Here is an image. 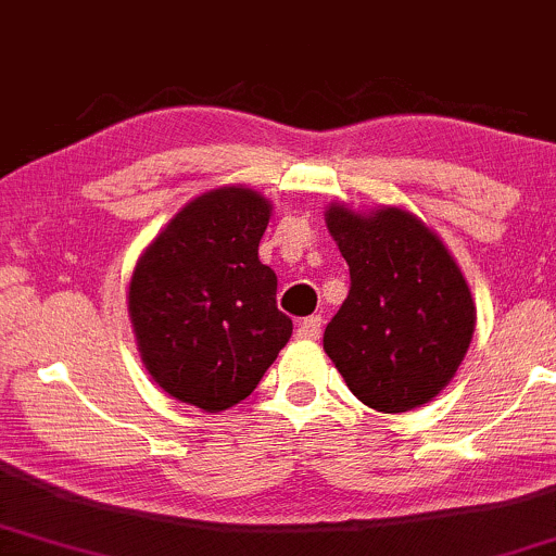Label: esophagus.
Masks as SVG:
<instances>
[{
    "instance_id": "34e87169",
    "label": "esophagus",
    "mask_w": 556,
    "mask_h": 556,
    "mask_svg": "<svg viewBox=\"0 0 556 556\" xmlns=\"http://www.w3.org/2000/svg\"><path fill=\"white\" fill-rule=\"evenodd\" d=\"M320 329H324V318L320 316H307L298 324V337L300 339H307V342H313V339L320 337Z\"/></svg>"
}]
</instances>
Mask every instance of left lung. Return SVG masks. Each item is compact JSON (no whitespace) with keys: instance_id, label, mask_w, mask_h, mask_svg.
Masks as SVG:
<instances>
[{"instance_id":"obj_1","label":"left lung","mask_w":556,"mask_h":556,"mask_svg":"<svg viewBox=\"0 0 556 556\" xmlns=\"http://www.w3.org/2000/svg\"><path fill=\"white\" fill-rule=\"evenodd\" d=\"M350 264V295L324 350L350 391L383 414L412 412L451 383L477 329L469 282L432 227L401 206H326Z\"/></svg>"}]
</instances>
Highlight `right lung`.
I'll return each instance as SVG.
<instances>
[{"label": "right lung", "mask_w": 556, "mask_h": 556, "mask_svg": "<svg viewBox=\"0 0 556 556\" xmlns=\"http://www.w3.org/2000/svg\"><path fill=\"white\" fill-rule=\"evenodd\" d=\"M271 202L249 186L199 193L137 258L129 318L152 380L210 414L236 406L292 337L258 261Z\"/></svg>", "instance_id": "obj_1"}]
</instances>
